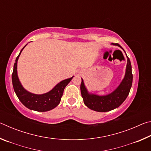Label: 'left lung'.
Returning <instances> with one entry per match:
<instances>
[{
    "instance_id": "1",
    "label": "left lung",
    "mask_w": 151,
    "mask_h": 151,
    "mask_svg": "<svg viewBox=\"0 0 151 151\" xmlns=\"http://www.w3.org/2000/svg\"><path fill=\"white\" fill-rule=\"evenodd\" d=\"M115 45L122 48L118 43L115 44ZM132 83L131 64L129 58L127 57V65L124 78L115 91L106 96L91 94L88 93L84 85L83 80L82 79L81 84V95L83 98L84 103L90 109L97 112L110 111L119 107L125 101L129 94Z\"/></svg>"
}]
</instances>
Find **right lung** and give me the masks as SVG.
<instances>
[{"label":"right lung","mask_w":151,"mask_h":151,"mask_svg":"<svg viewBox=\"0 0 151 151\" xmlns=\"http://www.w3.org/2000/svg\"><path fill=\"white\" fill-rule=\"evenodd\" d=\"M26 45L20 50L14 65L13 72L12 74V81L14 91L20 101L28 109L39 112L50 111L57 106L58 104L60 103L64 89L72 80L73 76L61 81L55 86L54 88L45 94H35L28 92L22 87L17 75V61L20 53L23 48L26 47Z\"/></svg>","instance_id":"1"}]
</instances>
